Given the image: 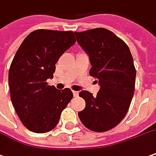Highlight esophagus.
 I'll use <instances>...</instances> for the list:
<instances>
[{
	"label": "esophagus",
	"instance_id": "34e87169",
	"mask_svg": "<svg viewBox=\"0 0 156 156\" xmlns=\"http://www.w3.org/2000/svg\"><path fill=\"white\" fill-rule=\"evenodd\" d=\"M73 96H75V97H78V95H79L78 91H73Z\"/></svg>",
	"mask_w": 156,
	"mask_h": 156
}]
</instances>
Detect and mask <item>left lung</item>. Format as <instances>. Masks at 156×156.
Here are the masks:
<instances>
[{
  "label": "left lung",
  "mask_w": 156,
  "mask_h": 156,
  "mask_svg": "<svg viewBox=\"0 0 156 156\" xmlns=\"http://www.w3.org/2000/svg\"><path fill=\"white\" fill-rule=\"evenodd\" d=\"M89 55L90 75L98 79L97 96L82 90L85 108L78 113L83 125L96 132L113 129L127 114L134 94L136 69L126 42L104 28L74 32Z\"/></svg>",
  "instance_id": "obj_1"
}]
</instances>
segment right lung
I'll return each mask as SVG.
<instances>
[{"instance_id":"right-lung-1","label":"right lung","mask_w":156,"mask_h":156,"mask_svg":"<svg viewBox=\"0 0 156 156\" xmlns=\"http://www.w3.org/2000/svg\"><path fill=\"white\" fill-rule=\"evenodd\" d=\"M76 42L73 31L37 30L21 43L12 61L8 83L12 103L28 130L50 131L73 94L66 88L58 90L48 85L54 78L60 57Z\"/></svg>"}]
</instances>
